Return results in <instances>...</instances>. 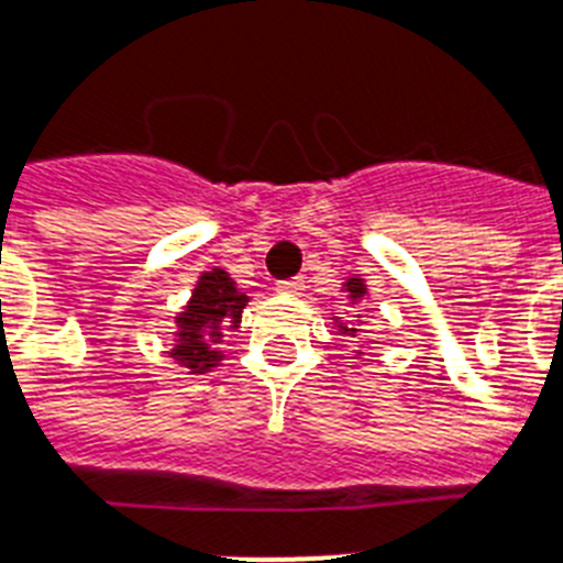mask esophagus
<instances>
[{"instance_id": "obj_1", "label": "esophagus", "mask_w": 563, "mask_h": 563, "mask_svg": "<svg viewBox=\"0 0 563 563\" xmlns=\"http://www.w3.org/2000/svg\"><path fill=\"white\" fill-rule=\"evenodd\" d=\"M274 289L280 291V295H303L306 280L303 277H291V280H280Z\"/></svg>"}]
</instances>
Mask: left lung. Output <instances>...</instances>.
<instances>
[{
	"instance_id": "obj_1",
	"label": "left lung",
	"mask_w": 563,
	"mask_h": 563,
	"mask_svg": "<svg viewBox=\"0 0 563 563\" xmlns=\"http://www.w3.org/2000/svg\"><path fill=\"white\" fill-rule=\"evenodd\" d=\"M343 286H346V295H349V300H352V303L363 300V295H366V283H363L361 277H349V280L343 283ZM340 329H343V332H349V334L357 332V329H349L346 323H340Z\"/></svg>"
}]
</instances>
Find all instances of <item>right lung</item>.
Masks as SVG:
<instances>
[{"instance_id": "1", "label": "right lung", "mask_w": 563, "mask_h": 563, "mask_svg": "<svg viewBox=\"0 0 563 563\" xmlns=\"http://www.w3.org/2000/svg\"><path fill=\"white\" fill-rule=\"evenodd\" d=\"M245 303L249 295L238 289L229 272H202L186 311L177 314V346L168 354L179 366L191 369V375H206L220 366L223 352H217V343L223 340L225 329H238Z\"/></svg>"}]
</instances>
